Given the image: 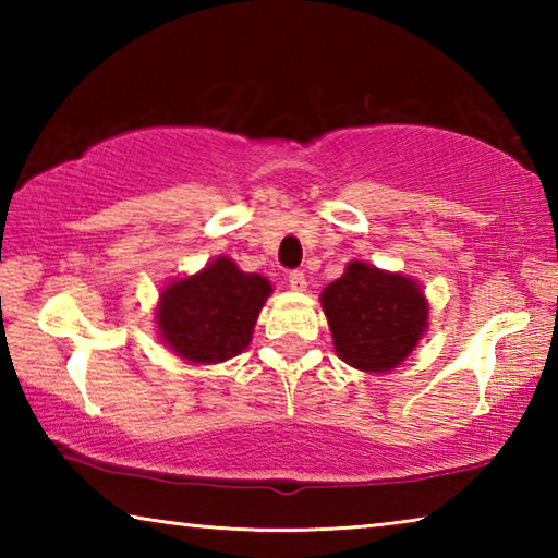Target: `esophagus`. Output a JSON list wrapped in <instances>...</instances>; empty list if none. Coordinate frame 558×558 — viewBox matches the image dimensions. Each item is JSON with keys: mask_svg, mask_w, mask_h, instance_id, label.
<instances>
[{"mask_svg": "<svg viewBox=\"0 0 558 558\" xmlns=\"http://www.w3.org/2000/svg\"><path fill=\"white\" fill-rule=\"evenodd\" d=\"M288 282H290L292 290H305V286H307L305 272H302V270H290L288 272Z\"/></svg>", "mask_w": 558, "mask_h": 558, "instance_id": "1", "label": "esophagus"}]
</instances>
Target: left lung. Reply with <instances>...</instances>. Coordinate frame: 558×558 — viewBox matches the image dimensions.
I'll return each instance as SVG.
<instances>
[{"label":"left lung","instance_id":"1","mask_svg":"<svg viewBox=\"0 0 558 558\" xmlns=\"http://www.w3.org/2000/svg\"><path fill=\"white\" fill-rule=\"evenodd\" d=\"M319 300L335 352L362 372L396 369L428 327V302L418 282L362 260L349 263Z\"/></svg>","mask_w":558,"mask_h":558}]
</instances>
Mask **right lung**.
Here are the masks:
<instances>
[{
  "mask_svg": "<svg viewBox=\"0 0 558 558\" xmlns=\"http://www.w3.org/2000/svg\"><path fill=\"white\" fill-rule=\"evenodd\" d=\"M272 292L258 272H243L231 258L169 282L159 295V339L189 364H219L251 344L263 302Z\"/></svg>",
  "mask_w": 558,
  "mask_h": 558,
  "instance_id": "1",
  "label": "right lung"
}]
</instances>
